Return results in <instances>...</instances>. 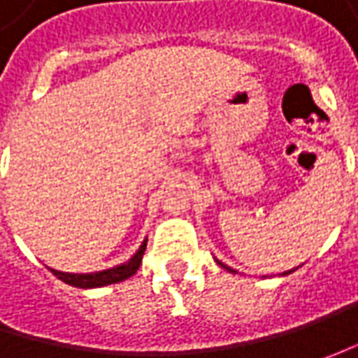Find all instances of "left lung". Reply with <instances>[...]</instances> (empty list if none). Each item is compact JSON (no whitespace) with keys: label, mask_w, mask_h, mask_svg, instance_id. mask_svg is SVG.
I'll return each mask as SVG.
<instances>
[{"label":"left lung","mask_w":358,"mask_h":358,"mask_svg":"<svg viewBox=\"0 0 358 358\" xmlns=\"http://www.w3.org/2000/svg\"><path fill=\"white\" fill-rule=\"evenodd\" d=\"M215 261H217V265H221V267H223V268H227L229 273H235V271H233V268L227 267V265H225V263H221V261H219V259H215ZM293 271H295V268H291V271H285V273H282V275H289V273H293Z\"/></svg>","instance_id":"obj_1"}]
</instances>
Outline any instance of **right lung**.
<instances>
[{"label": "right lung", "mask_w": 358, "mask_h": 358, "mask_svg": "<svg viewBox=\"0 0 358 358\" xmlns=\"http://www.w3.org/2000/svg\"><path fill=\"white\" fill-rule=\"evenodd\" d=\"M145 247H147V239L141 243V247L135 251V255L131 257L129 261L121 263L117 267L103 268V271H95V273H63V271H55V268H49V271H51L59 281L67 282V285H71V287H77V289L105 287V285H113V282L125 281V279H129L131 275H135L139 265H141Z\"/></svg>", "instance_id": "1"}]
</instances>
